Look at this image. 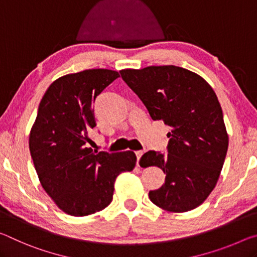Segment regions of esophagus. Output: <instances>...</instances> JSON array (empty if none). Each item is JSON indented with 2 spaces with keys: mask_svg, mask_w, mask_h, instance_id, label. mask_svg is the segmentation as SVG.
<instances>
[{
  "mask_svg": "<svg viewBox=\"0 0 257 257\" xmlns=\"http://www.w3.org/2000/svg\"><path fill=\"white\" fill-rule=\"evenodd\" d=\"M136 155H137V158H138L137 165H139V162H140V158H141L142 155H144V151H141V150H138V151H136Z\"/></svg>",
  "mask_w": 257,
  "mask_h": 257,
  "instance_id": "34e87169",
  "label": "esophagus"
}]
</instances>
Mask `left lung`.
Returning a JSON list of instances; mask_svg holds the SVG:
<instances>
[{
	"label": "left lung",
	"mask_w": 257,
	"mask_h": 257,
	"mask_svg": "<svg viewBox=\"0 0 257 257\" xmlns=\"http://www.w3.org/2000/svg\"><path fill=\"white\" fill-rule=\"evenodd\" d=\"M121 78L148 109L154 120L171 127L168 154L150 150L140 165L158 166L165 183L149 198L167 212L198 207L215 188L229 146L221 104L212 86L178 66L123 69Z\"/></svg>",
	"instance_id": "left-lung-1"
}]
</instances>
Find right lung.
Returning a JSON list of instances; mask_svg holds the SVG:
<instances>
[{"mask_svg":"<svg viewBox=\"0 0 257 257\" xmlns=\"http://www.w3.org/2000/svg\"><path fill=\"white\" fill-rule=\"evenodd\" d=\"M119 77L111 69H86L56 79L42 98L29 133V151L45 192L62 212L86 216L111 203L113 184L136 167L131 150L93 151L85 146L95 126L92 102Z\"/></svg>","mask_w":257,"mask_h":257,"instance_id":"obj_1","label":"right lung"}]
</instances>
